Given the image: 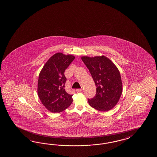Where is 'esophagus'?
Wrapping results in <instances>:
<instances>
[{
	"label": "esophagus",
	"instance_id": "34e87169",
	"mask_svg": "<svg viewBox=\"0 0 157 157\" xmlns=\"http://www.w3.org/2000/svg\"><path fill=\"white\" fill-rule=\"evenodd\" d=\"M76 91H77V93H80V92H81L82 91V89H76Z\"/></svg>",
	"mask_w": 157,
	"mask_h": 157
}]
</instances>
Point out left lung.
<instances>
[{"label":"left lung","instance_id":"obj_1","mask_svg":"<svg viewBox=\"0 0 157 157\" xmlns=\"http://www.w3.org/2000/svg\"><path fill=\"white\" fill-rule=\"evenodd\" d=\"M81 59L90 71L97 87L95 96L88 99L89 105L99 111L110 110L117 104L122 93L120 71L109 58L104 56H83Z\"/></svg>","mask_w":157,"mask_h":157}]
</instances>
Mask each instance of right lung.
I'll return each instance as SVG.
<instances>
[{
  "instance_id": "add662e5",
  "label": "right lung",
  "mask_w": 157,
  "mask_h": 157,
  "mask_svg": "<svg viewBox=\"0 0 157 157\" xmlns=\"http://www.w3.org/2000/svg\"><path fill=\"white\" fill-rule=\"evenodd\" d=\"M75 58L70 54H55L40 71L37 83L38 96L51 112L59 113L72 103V95L67 93L64 89L67 80L64 71Z\"/></svg>"
}]
</instances>
